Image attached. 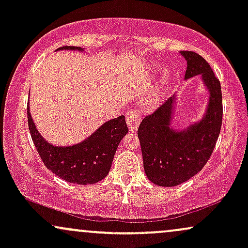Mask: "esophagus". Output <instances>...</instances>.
Returning <instances> with one entry per match:
<instances>
[{
  "instance_id": "34e87169",
  "label": "esophagus",
  "mask_w": 248,
  "mask_h": 248,
  "mask_svg": "<svg viewBox=\"0 0 248 248\" xmlns=\"http://www.w3.org/2000/svg\"><path fill=\"white\" fill-rule=\"evenodd\" d=\"M124 115H126V122L128 124V128H129L130 132L134 133L138 129L139 124H140L142 120V113L140 110L135 109V108H130V109L127 110Z\"/></svg>"
}]
</instances>
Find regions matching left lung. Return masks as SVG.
I'll return each instance as SVG.
<instances>
[{
    "mask_svg": "<svg viewBox=\"0 0 248 248\" xmlns=\"http://www.w3.org/2000/svg\"><path fill=\"white\" fill-rule=\"evenodd\" d=\"M187 67L186 79L201 76L210 92L205 115L197 124L176 132L171 127L175 95L142 120L138 129L143 167L150 182L175 186L198 173L215 149L223 121L221 86L211 66L193 51H181Z\"/></svg>",
    "mask_w": 248,
    "mask_h": 248,
    "instance_id": "left-lung-1",
    "label": "left lung"
}]
</instances>
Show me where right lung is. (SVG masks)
Segmentation results:
<instances>
[{
  "label": "right lung",
  "mask_w": 248,
  "mask_h": 248,
  "mask_svg": "<svg viewBox=\"0 0 248 248\" xmlns=\"http://www.w3.org/2000/svg\"><path fill=\"white\" fill-rule=\"evenodd\" d=\"M58 50H78L79 46H62ZM28 124L37 152L43 163L55 175L77 184H94L109 172L119 143L128 133L124 116L105 122L86 140L71 147H56L42 138L36 129L28 107Z\"/></svg>",
  "instance_id": "right-lung-1"
}]
</instances>
